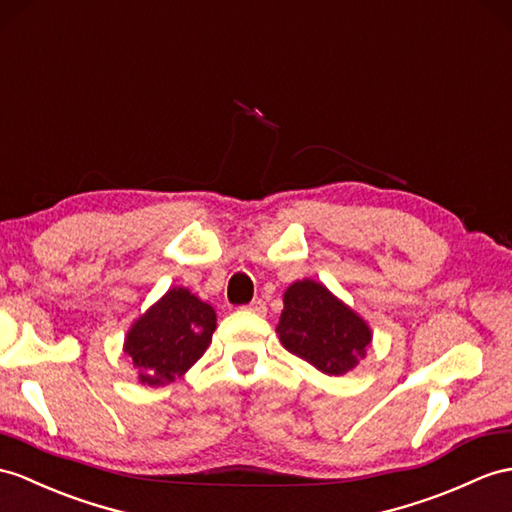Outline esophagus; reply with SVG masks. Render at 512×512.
<instances>
[{"instance_id":"34e87169","label":"esophagus","mask_w":512,"mask_h":512,"mask_svg":"<svg viewBox=\"0 0 512 512\" xmlns=\"http://www.w3.org/2000/svg\"><path fill=\"white\" fill-rule=\"evenodd\" d=\"M245 310H249V313H256V315H267V304L263 302V299H254L252 304L245 306Z\"/></svg>"}]
</instances>
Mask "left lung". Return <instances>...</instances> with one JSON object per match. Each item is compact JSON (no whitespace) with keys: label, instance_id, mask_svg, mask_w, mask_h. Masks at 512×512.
Wrapping results in <instances>:
<instances>
[{"label":"left lung","instance_id":"left-lung-1","mask_svg":"<svg viewBox=\"0 0 512 512\" xmlns=\"http://www.w3.org/2000/svg\"><path fill=\"white\" fill-rule=\"evenodd\" d=\"M276 330L286 350L328 376L352 371L371 343L365 319L315 280H297L286 289Z\"/></svg>","mask_w":512,"mask_h":512}]
</instances>
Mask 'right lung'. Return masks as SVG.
I'll use <instances>...</instances> for the list:
<instances>
[{"instance_id": "right-lung-1", "label": "right lung", "mask_w": 512, "mask_h": 512, "mask_svg": "<svg viewBox=\"0 0 512 512\" xmlns=\"http://www.w3.org/2000/svg\"><path fill=\"white\" fill-rule=\"evenodd\" d=\"M215 328V308L178 286L132 323L123 352L132 358L141 384H169L204 356Z\"/></svg>"}]
</instances>
